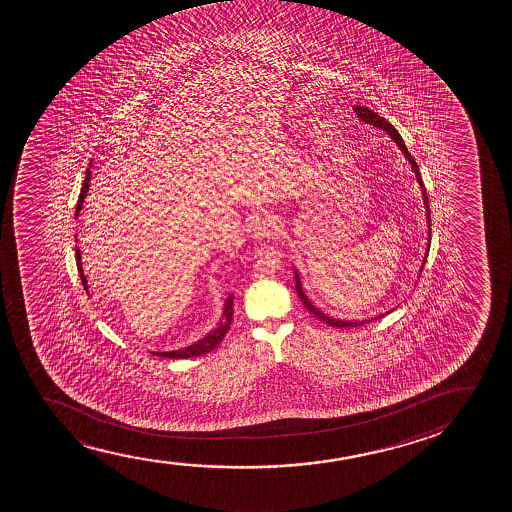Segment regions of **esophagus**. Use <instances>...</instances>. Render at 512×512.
<instances>
[{"instance_id":"obj_1","label":"esophagus","mask_w":512,"mask_h":512,"mask_svg":"<svg viewBox=\"0 0 512 512\" xmlns=\"http://www.w3.org/2000/svg\"><path fill=\"white\" fill-rule=\"evenodd\" d=\"M276 231H278L276 217H273V215L267 213V211H262V213L257 215L255 222H253V239L269 238V236H274Z\"/></svg>"}]
</instances>
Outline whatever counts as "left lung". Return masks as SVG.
Listing matches in <instances>:
<instances>
[{
  "label": "left lung",
  "instance_id": "1",
  "mask_svg": "<svg viewBox=\"0 0 512 512\" xmlns=\"http://www.w3.org/2000/svg\"><path fill=\"white\" fill-rule=\"evenodd\" d=\"M355 113H357L358 119L362 120L364 124H371V126L378 127V129H383L385 133L390 134V138H392L395 143H397V147L404 152L406 155L407 161L411 164V168H413L414 175L418 178V183H420L421 192H423V203H425V210H427V218H428V241H430V208H428V197L427 192H425V187H423V180H421L420 169H418V164L414 162L413 155L407 152L406 145H404V140H402V136H400L399 131L395 129V127L390 124V122H386L383 117H379L378 113L372 112L371 108H367V106H355ZM428 250H430V245H428L427 253H425V257H423V264L427 262ZM423 264H421V271H423ZM295 290H297V294H299V299H301L302 304H304V308L308 309L309 313H313V315L318 318V320H322V322L327 323L330 327H339V329H348V327H357V325H362V323L372 322V320H376V318H371V320H357V322H346V320H339V318H332V316L325 315L322 313L320 309L313 306V302L309 301L308 295L304 294V290H302L301 278H299V273H297V269H295ZM388 315V313H386ZM383 316V315H379ZM378 316V318H379Z\"/></svg>",
  "mask_w": 512,
  "mask_h": 512
}]
</instances>
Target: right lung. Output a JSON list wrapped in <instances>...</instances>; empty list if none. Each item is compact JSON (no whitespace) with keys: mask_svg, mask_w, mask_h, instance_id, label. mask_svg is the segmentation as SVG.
I'll use <instances>...</instances> for the list:
<instances>
[{"mask_svg":"<svg viewBox=\"0 0 512 512\" xmlns=\"http://www.w3.org/2000/svg\"><path fill=\"white\" fill-rule=\"evenodd\" d=\"M89 185H91V171L87 169V175H85L84 185H82V192H80V197H78L77 203V211H75V217L80 215V210H82V206H84V199L87 196V192H89ZM75 259H77V267L78 273H80V280H82V285H84L85 290H89V285H87V278H85L84 269H82V255H80V250L75 248ZM232 315H234V295H229L227 297V301L224 304V313H222V318H220V322L217 323V327L208 332L203 339H199L197 343L190 344L187 348H182V350H173V351H152L154 355L162 358H190V357H199V355H204V353H210V351L215 350L218 344L222 343V339H224L225 334L229 332L231 329L232 323Z\"/></svg>","mask_w":512,"mask_h":512,"instance_id":"obj_1","label":"right lung"}]
</instances>
